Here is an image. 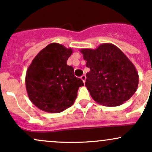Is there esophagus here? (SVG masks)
I'll list each match as a JSON object with an SVG mask.
<instances>
[{
  "label": "esophagus",
  "instance_id": "1",
  "mask_svg": "<svg viewBox=\"0 0 152 152\" xmlns=\"http://www.w3.org/2000/svg\"><path fill=\"white\" fill-rule=\"evenodd\" d=\"M81 80H83V83H85V80H86V76H85V75H83V76H81Z\"/></svg>",
  "mask_w": 152,
  "mask_h": 152
}]
</instances>
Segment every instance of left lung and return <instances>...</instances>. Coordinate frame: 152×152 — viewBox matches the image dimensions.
<instances>
[{"instance_id":"1","label":"left lung","mask_w":152,"mask_h":152,"mask_svg":"<svg viewBox=\"0 0 152 152\" xmlns=\"http://www.w3.org/2000/svg\"><path fill=\"white\" fill-rule=\"evenodd\" d=\"M90 70L85 86L96 103L108 107L118 106L130 99L139 85L135 66L118 47L110 43L96 49H81Z\"/></svg>"}]
</instances>
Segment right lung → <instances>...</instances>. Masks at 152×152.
<instances>
[{
    "mask_svg": "<svg viewBox=\"0 0 152 152\" xmlns=\"http://www.w3.org/2000/svg\"><path fill=\"white\" fill-rule=\"evenodd\" d=\"M72 49L52 43L37 54L28 67L26 88L34 105L43 111L57 113L72 106L84 83L67 64Z\"/></svg>",
    "mask_w": 152,
    "mask_h": 152,
    "instance_id": "obj_1",
    "label": "right lung"
}]
</instances>
